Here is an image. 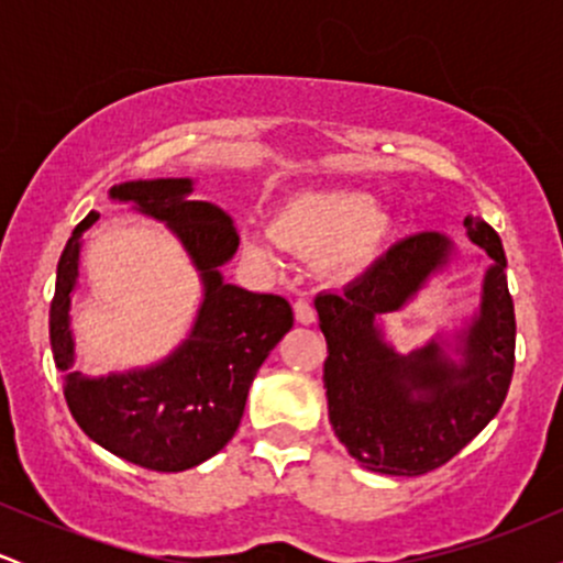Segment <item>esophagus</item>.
<instances>
[{"label":"esophagus","mask_w":563,"mask_h":563,"mask_svg":"<svg viewBox=\"0 0 563 563\" xmlns=\"http://www.w3.org/2000/svg\"><path fill=\"white\" fill-rule=\"evenodd\" d=\"M294 314H296V322H301V325H312L314 318H318V314H314L312 303L303 301V299L294 303Z\"/></svg>","instance_id":"obj_1"}]
</instances>
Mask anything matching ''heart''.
<instances>
[{
  "instance_id": "b5f03b06",
  "label": "heart",
  "mask_w": 563,
  "mask_h": 563,
  "mask_svg": "<svg viewBox=\"0 0 563 563\" xmlns=\"http://www.w3.org/2000/svg\"><path fill=\"white\" fill-rule=\"evenodd\" d=\"M389 211L373 196L354 187L301 190L277 203L269 214V230L245 224L241 249L249 260L275 264L277 245L303 260H318L331 277L365 273L384 254L391 238Z\"/></svg>"
}]
</instances>
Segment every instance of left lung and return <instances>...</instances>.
I'll use <instances>...</instances> for the list:
<instances>
[{
  "label": "left lung",
  "mask_w": 563,
  "mask_h": 563,
  "mask_svg": "<svg viewBox=\"0 0 563 563\" xmlns=\"http://www.w3.org/2000/svg\"><path fill=\"white\" fill-rule=\"evenodd\" d=\"M479 249L474 312L439 328L410 352L394 346L386 318L402 312L463 254L444 232H418L386 251L363 277L314 299L328 341V421L367 471L421 476L457 455L500 410L514 376L516 318L506 251L479 217L463 222Z\"/></svg>",
  "instance_id": "8db88e82"
}]
</instances>
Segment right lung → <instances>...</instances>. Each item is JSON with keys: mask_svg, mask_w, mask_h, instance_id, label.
I'll return each instance as SVG.
<instances>
[{"mask_svg": "<svg viewBox=\"0 0 563 563\" xmlns=\"http://www.w3.org/2000/svg\"><path fill=\"white\" fill-rule=\"evenodd\" d=\"M192 192L190 177L129 179L108 190V200L164 224L198 273L196 318L166 357L108 376L76 371L70 303L79 288L84 232L100 219L97 211L76 224L63 249L49 307V344L70 416L100 448L151 471H187L217 455L241 426L256 371L294 328L283 296L251 294L224 280L222 267L241 243L235 222Z\"/></svg>", "mask_w": 563, "mask_h": 563, "instance_id": "obj_1", "label": "right lung"}]
</instances>
